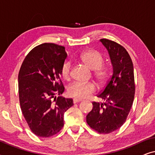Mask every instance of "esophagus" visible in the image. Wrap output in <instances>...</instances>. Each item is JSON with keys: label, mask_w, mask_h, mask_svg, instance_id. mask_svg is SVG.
<instances>
[{"label": "esophagus", "mask_w": 155, "mask_h": 155, "mask_svg": "<svg viewBox=\"0 0 155 155\" xmlns=\"http://www.w3.org/2000/svg\"><path fill=\"white\" fill-rule=\"evenodd\" d=\"M82 99H78V98H74L73 99V103L74 104H76V103H78L80 102V101H81Z\"/></svg>", "instance_id": "esophagus-1"}]
</instances>
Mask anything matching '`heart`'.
<instances>
[{"mask_svg": "<svg viewBox=\"0 0 155 155\" xmlns=\"http://www.w3.org/2000/svg\"><path fill=\"white\" fill-rule=\"evenodd\" d=\"M80 60L89 68L93 70V75L100 83H104L109 78V70L103 65L104 57L101 54L94 49H90L82 53ZM72 64L70 61H65L61 65L60 75L63 80H68L71 76ZM96 90V86L93 82H74L68 87L70 96L78 99H86L90 97Z\"/></svg>", "mask_w": 155, "mask_h": 155, "instance_id": "heart-1", "label": "heart"}]
</instances>
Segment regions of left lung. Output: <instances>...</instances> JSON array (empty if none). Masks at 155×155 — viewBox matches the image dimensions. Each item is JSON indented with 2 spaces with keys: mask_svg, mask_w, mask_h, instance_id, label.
Returning a JSON list of instances; mask_svg holds the SVG:
<instances>
[{
  "mask_svg": "<svg viewBox=\"0 0 155 155\" xmlns=\"http://www.w3.org/2000/svg\"><path fill=\"white\" fill-rule=\"evenodd\" d=\"M100 41L109 52L113 74L97 97L103 102H92L93 108L86 117L91 128L99 133H110L126 122L135 96L133 65L124 46L107 39Z\"/></svg>",
  "mask_w": 155,
  "mask_h": 155,
  "instance_id": "8db88e82",
  "label": "left lung"
}]
</instances>
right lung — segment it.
Here are the masks:
<instances>
[{
  "mask_svg": "<svg viewBox=\"0 0 155 155\" xmlns=\"http://www.w3.org/2000/svg\"><path fill=\"white\" fill-rule=\"evenodd\" d=\"M66 58L64 46L44 43L30 51L21 65L18 75L21 110L31 132L39 137L58 133L64 125V113L73 105V99L61 96L65 88L60 69Z\"/></svg>",
  "mask_w": 155,
  "mask_h": 155,
  "instance_id": "1",
  "label": "right lung"
}]
</instances>
